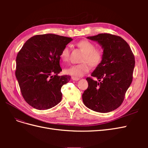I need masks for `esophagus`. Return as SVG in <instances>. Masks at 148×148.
Wrapping results in <instances>:
<instances>
[{
  "mask_svg": "<svg viewBox=\"0 0 148 148\" xmlns=\"http://www.w3.org/2000/svg\"><path fill=\"white\" fill-rule=\"evenodd\" d=\"M71 79H72L73 80H74V81H78V80L79 79V78L75 77H71Z\"/></svg>",
  "mask_w": 148,
  "mask_h": 148,
  "instance_id": "obj_1",
  "label": "esophagus"
}]
</instances>
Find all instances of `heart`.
Instances as JSON below:
<instances>
[{
	"label": "heart",
	"mask_w": 148,
	"mask_h": 148,
	"mask_svg": "<svg viewBox=\"0 0 148 148\" xmlns=\"http://www.w3.org/2000/svg\"><path fill=\"white\" fill-rule=\"evenodd\" d=\"M77 46L84 53L82 62L88 63L83 62L81 64L69 66L65 69V73L74 77H82L90 70L89 65L92 66H97L101 64L102 60V52L100 49H95L94 44L88 40L80 41L78 42ZM69 49L68 47H65L60 53V58L62 60L66 62L69 60Z\"/></svg>",
	"instance_id": "heart-1"
}]
</instances>
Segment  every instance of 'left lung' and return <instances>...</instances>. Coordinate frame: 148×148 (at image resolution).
I'll list each match as a JSON object with an SVG mask.
<instances>
[{
	"label": "left lung",
	"mask_w": 148,
	"mask_h": 148,
	"mask_svg": "<svg viewBox=\"0 0 148 148\" xmlns=\"http://www.w3.org/2000/svg\"><path fill=\"white\" fill-rule=\"evenodd\" d=\"M88 39L97 42L103 49L102 60L91 76L87 78L88 88L82 95L88 108L107 113L117 109L130 86L135 68V57L128 43L120 36L102 33Z\"/></svg>",
	"instance_id": "left-lung-1"
}]
</instances>
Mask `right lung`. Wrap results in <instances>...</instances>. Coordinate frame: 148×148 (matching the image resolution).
<instances>
[{"label": "right lung", "mask_w": 148, "mask_h": 148, "mask_svg": "<svg viewBox=\"0 0 148 148\" xmlns=\"http://www.w3.org/2000/svg\"><path fill=\"white\" fill-rule=\"evenodd\" d=\"M72 40L53 34L36 35L18 53L16 78L24 99L34 109L47 110L61 101V88L71 77L58 75L60 53Z\"/></svg>", "instance_id": "add662e5"}]
</instances>
